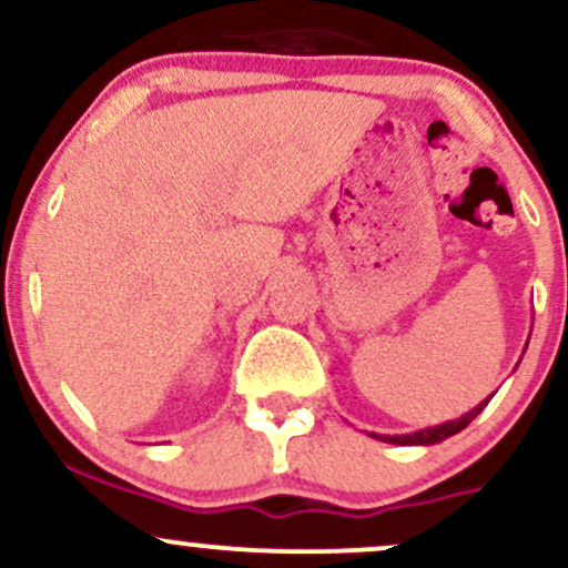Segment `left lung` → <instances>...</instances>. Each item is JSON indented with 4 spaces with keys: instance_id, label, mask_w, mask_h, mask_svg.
<instances>
[{
    "instance_id": "8db88e82",
    "label": "left lung",
    "mask_w": 568,
    "mask_h": 568,
    "mask_svg": "<svg viewBox=\"0 0 568 568\" xmlns=\"http://www.w3.org/2000/svg\"><path fill=\"white\" fill-rule=\"evenodd\" d=\"M488 400H491V395H488L486 400H480L473 410L462 414L459 419H448V422H443V425L416 429V433H406V435H376V433H371V438L393 443V446H435V443H440V440L452 438V435H456V433H462V429L470 425L475 416H478L480 410L486 408Z\"/></svg>"
}]
</instances>
